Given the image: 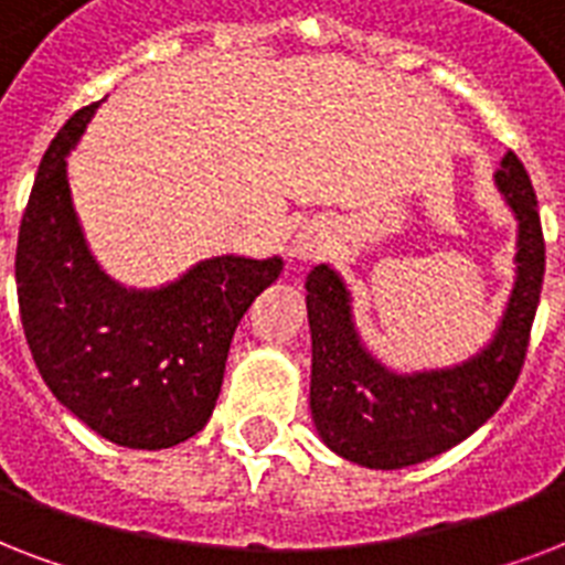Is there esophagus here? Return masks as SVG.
I'll list each match as a JSON object with an SVG mask.
<instances>
[{
  "mask_svg": "<svg viewBox=\"0 0 565 565\" xmlns=\"http://www.w3.org/2000/svg\"><path fill=\"white\" fill-rule=\"evenodd\" d=\"M322 239L313 237V234H299V237L292 239V255L301 257V260H310V257L322 255Z\"/></svg>",
  "mask_w": 565,
  "mask_h": 565,
  "instance_id": "1",
  "label": "esophagus"
}]
</instances>
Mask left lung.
<instances>
[{
  "mask_svg": "<svg viewBox=\"0 0 565 565\" xmlns=\"http://www.w3.org/2000/svg\"><path fill=\"white\" fill-rule=\"evenodd\" d=\"M495 188L519 222L516 281L495 334L469 361L446 370H386L354 328L343 278L328 264L310 269V413L322 443L345 460L404 469L443 455L481 428L516 384L543 290L545 239L536 193L513 152L501 158Z\"/></svg>",
  "mask_w": 565,
  "mask_h": 565,
  "instance_id": "1",
  "label": "left lung"
}]
</instances>
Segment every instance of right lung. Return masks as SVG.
<instances>
[{
	"mask_svg": "<svg viewBox=\"0 0 565 565\" xmlns=\"http://www.w3.org/2000/svg\"><path fill=\"white\" fill-rule=\"evenodd\" d=\"M96 108L66 119L40 161L17 239L20 319L66 411L117 446L158 451L207 425L237 322L284 260L211 257L158 290L114 281L87 248L66 181V154Z\"/></svg>",
	"mask_w": 565,
	"mask_h": 565,
	"instance_id": "right-lung-1",
	"label": "right lung"
}]
</instances>
